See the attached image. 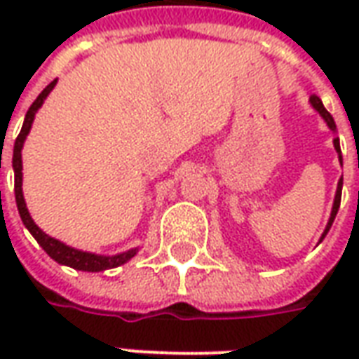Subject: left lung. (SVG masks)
I'll use <instances>...</instances> for the list:
<instances>
[{
    "label": "left lung",
    "mask_w": 359,
    "mask_h": 359,
    "mask_svg": "<svg viewBox=\"0 0 359 359\" xmlns=\"http://www.w3.org/2000/svg\"><path fill=\"white\" fill-rule=\"evenodd\" d=\"M309 103H311V107H313V109H316L317 113H319V115H321V117L325 118V123H327V126L331 128L332 133H337V125H334V118H332V115H331V113H329V111L325 109L323 102H321V100H319V97H317V95L313 94V95H311V97H309ZM332 144H334V149H337V154H339L340 165H342V156H340V142H339V138H334V140H332ZM340 196H342V179L339 180V187H337V194H334V203H332L331 217H329V223H327V226H325V233L321 234V241H323V238H325V234L329 233V229H331L332 221H334V217H337V211H339V208H340ZM321 241H319V242H321Z\"/></svg>",
    "instance_id": "1"
}]
</instances>
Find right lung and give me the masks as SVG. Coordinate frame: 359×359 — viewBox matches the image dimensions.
<instances>
[{
	"label": "right lung",
	"instance_id": "add662e5",
	"mask_svg": "<svg viewBox=\"0 0 359 359\" xmlns=\"http://www.w3.org/2000/svg\"><path fill=\"white\" fill-rule=\"evenodd\" d=\"M55 82H50L46 88L42 90V94L38 95L34 100V103L30 105V109L27 111V117H25V123H22V128H20L19 136L15 140V148H13V171H15V200H17V208H19V215L22 219V223L27 226L30 234L34 236L38 244L46 250V254L55 259L57 264L69 265L73 269L79 271H90V273H97V271L113 269V267H118V265L126 264L130 257L136 256L138 250L133 248L128 252H123V254H117V256H97V254H90V252H81V250H74L71 246H67L63 242L51 238L50 234H46L36 225L30 213L27 210V203H25V196H22V156H20V149H22V144L27 140L28 133H30V126H32V121H34L36 111L42 107L43 100L48 97Z\"/></svg>",
	"mask_w": 359,
	"mask_h": 359
}]
</instances>
